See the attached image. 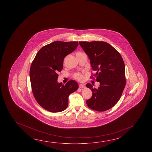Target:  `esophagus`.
<instances>
[{
  "instance_id": "esophagus-1",
  "label": "esophagus",
  "mask_w": 152,
  "mask_h": 152,
  "mask_svg": "<svg viewBox=\"0 0 152 152\" xmlns=\"http://www.w3.org/2000/svg\"><path fill=\"white\" fill-rule=\"evenodd\" d=\"M85 87V86L84 85H79V87H80V88H84Z\"/></svg>"
}]
</instances>
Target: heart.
Returning <instances> with one entry per match:
<instances>
[{
    "label": "heart",
    "mask_w": 152,
    "mask_h": 152,
    "mask_svg": "<svg viewBox=\"0 0 152 152\" xmlns=\"http://www.w3.org/2000/svg\"><path fill=\"white\" fill-rule=\"evenodd\" d=\"M74 78H75L76 80H80V81L83 80H84V76H83L82 74L80 73V72L75 73V74L74 75Z\"/></svg>",
    "instance_id": "1"
}]
</instances>
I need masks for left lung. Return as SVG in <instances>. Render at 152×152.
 <instances>
[{
	"label": "left lung",
	"mask_w": 152,
	"mask_h": 152,
	"mask_svg": "<svg viewBox=\"0 0 152 152\" xmlns=\"http://www.w3.org/2000/svg\"><path fill=\"white\" fill-rule=\"evenodd\" d=\"M90 58L92 69L95 74L91 78L100 82V87L93 88L88 83L86 87L92 96L86 101L88 107L99 112L111 109L121 96L126 80L122 57L111 45L103 41L79 42Z\"/></svg>",
	"instance_id": "8db88e82"
}]
</instances>
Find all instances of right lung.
I'll list each match as a JSON object with an SVG mask.
<instances>
[{
	"mask_svg": "<svg viewBox=\"0 0 152 152\" xmlns=\"http://www.w3.org/2000/svg\"><path fill=\"white\" fill-rule=\"evenodd\" d=\"M78 45L77 41L53 42L41 48L32 62L30 77L33 94L39 104L49 112L65 110L68 105L69 95L78 88L74 80L65 85L57 82L64 58Z\"/></svg>",
	"mask_w": 152,
	"mask_h": 152,
	"instance_id": "right-lung-1",
	"label": "right lung"
}]
</instances>
